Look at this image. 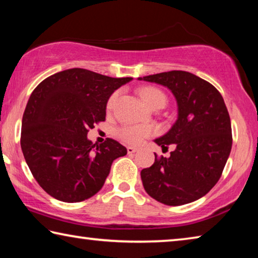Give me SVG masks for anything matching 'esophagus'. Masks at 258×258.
Returning <instances> with one entry per match:
<instances>
[{
	"label": "esophagus",
	"instance_id": "1",
	"mask_svg": "<svg viewBox=\"0 0 258 258\" xmlns=\"http://www.w3.org/2000/svg\"><path fill=\"white\" fill-rule=\"evenodd\" d=\"M138 149H137V148H134V147H127V152H128V154L130 155H132V154H134V152L135 151H137Z\"/></svg>",
	"mask_w": 258,
	"mask_h": 258
}]
</instances>
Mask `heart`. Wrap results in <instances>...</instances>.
<instances>
[{
  "label": "heart",
  "mask_w": 258,
  "mask_h": 258,
  "mask_svg": "<svg viewBox=\"0 0 258 258\" xmlns=\"http://www.w3.org/2000/svg\"><path fill=\"white\" fill-rule=\"evenodd\" d=\"M141 98L143 101L146 102L148 107H152L155 104H161L164 107L166 103V97L165 94L161 92L160 90L156 89V87H145L140 91ZM117 97L118 93H113L110 99L108 100L107 108L112 109L115 106ZM151 135V128L147 127V126H140V125H133V126H124L118 131V137L123 140L126 143H131V145H139L146 138Z\"/></svg>",
  "instance_id": "heart-1"
}]
</instances>
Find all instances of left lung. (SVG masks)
<instances>
[{
    "mask_svg": "<svg viewBox=\"0 0 258 258\" xmlns=\"http://www.w3.org/2000/svg\"><path fill=\"white\" fill-rule=\"evenodd\" d=\"M171 90L177 103V119L163 137L155 140L168 158H157L141 171L147 194L164 205L181 206L211 191L220 180L232 147L228 109L211 83L194 74L172 71L139 77Z\"/></svg>",
    "mask_w": 258,
    "mask_h": 258,
    "instance_id": "obj_1",
    "label": "left lung"
}]
</instances>
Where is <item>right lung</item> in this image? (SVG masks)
Wrapping results in <instances>:
<instances>
[{"label": "right lung", "instance_id": "obj_1", "mask_svg": "<svg viewBox=\"0 0 258 258\" xmlns=\"http://www.w3.org/2000/svg\"><path fill=\"white\" fill-rule=\"evenodd\" d=\"M132 77L82 68L51 75L30 94L21 124V150L35 180L51 197L78 203L103 186L112 161L127 154L116 140L93 145L87 132L106 120L110 95Z\"/></svg>", "mask_w": 258, "mask_h": 258}]
</instances>
